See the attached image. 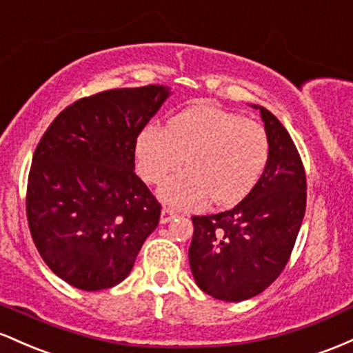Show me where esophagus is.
Returning <instances> with one entry per match:
<instances>
[{"instance_id": "esophagus-1", "label": "esophagus", "mask_w": 353, "mask_h": 353, "mask_svg": "<svg viewBox=\"0 0 353 353\" xmlns=\"http://www.w3.org/2000/svg\"><path fill=\"white\" fill-rule=\"evenodd\" d=\"M178 213L173 212L172 208H163L161 210V216H160V221L161 223H168V221H172L173 219H176Z\"/></svg>"}]
</instances>
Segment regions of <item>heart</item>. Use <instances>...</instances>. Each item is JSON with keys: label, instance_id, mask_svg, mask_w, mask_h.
<instances>
[{"label": "heart", "instance_id": "1", "mask_svg": "<svg viewBox=\"0 0 353 353\" xmlns=\"http://www.w3.org/2000/svg\"><path fill=\"white\" fill-rule=\"evenodd\" d=\"M270 157L267 130L239 113L203 105L176 114L166 128L150 126L137 140V166L148 183L166 180L161 200L196 208L208 200L227 207L245 198L262 176Z\"/></svg>", "mask_w": 353, "mask_h": 353}]
</instances>
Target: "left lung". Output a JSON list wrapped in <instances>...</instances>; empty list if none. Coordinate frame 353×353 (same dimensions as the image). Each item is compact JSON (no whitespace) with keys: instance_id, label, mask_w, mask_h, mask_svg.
<instances>
[{"instance_id":"1","label":"left lung","mask_w":353,"mask_h":353,"mask_svg":"<svg viewBox=\"0 0 353 353\" xmlns=\"http://www.w3.org/2000/svg\"><path fill=\"white\" fill-rule=\"evenodd\" d=\"M270 140L262 176L239 205L212 215H193L188 250L195 282L205 294L241 302L262 294L290 260L307 207V176L285 126L263 106Z\"/></svg>"}]
</instances>
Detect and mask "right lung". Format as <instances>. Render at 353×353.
<instances>
[{"instance_id":"1","label":"right lung","mask_w":353,"mask_h":353,"mask_svg":"<svg viewBox=\"0 0 353 353\" xmlns=\"http://www.w3.org/2000/svg\"><path fill=\"white\" fill-rule=\"evenodd\" d=\"M158 85L100 91L51 121L28 175L26 216L45 263L85 292L132 272L161 205L137 176L138 134L168 98Z\"/></svg>"}]
</instances>
